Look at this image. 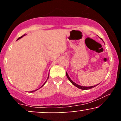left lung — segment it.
<instances>
[{
    "label": "left lung",
    "instance_id": "obj_1",
    "mask_svg": "<svg viewBox=\"0 0 121 121\" xmlns=\"http://www.w3.org/2000/svg\"><path fill=\"white\" fill-rule=\"evenodd\" d=\"M66 77H67V78H68V80H69V81H70V82H71L72 84L74 85L75 86L77 87H78V88L80 89H82V90H87V89H89L93 88V87H94L96 86L97 85L92 86H88V87H87V86H82L78 85V84H76V83L74 82H73V81H72V80H71V79L70 78V77H69V76H68V73H66Z\"/></svg>",
    "mask_w": 121,
    "mask_h": 121
}]
</instances>
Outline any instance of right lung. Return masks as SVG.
I'll return each instance as SVG.
<instances>
[{
  "label": "right lung",
  "mask_w": 121,
  "mask_h": 121,
  "mask_svg": "<svg viewBox=\"0 0 121 121\" xmlns=\"http://www.w3.org/2000/svg\"><path fill=\"white\" fill-rule=\"evenodd\" d=\"M25 35H26V34L23 35V36H21V37H19V38H18V39H17V40L20 39H21V38H22V37H23V36H25ZM48 78H49V76H48V78H47V80H48ZM47 81L45 82V83H44V84H43V85H42V86H41V87H42V86H43V85H44V84H45V83H46V82H47ZM38 89H36V90H35V91H31V92H34V91H37V90H38Z\"/></svg>",
  "instance_id": "right-lung-1"
}]
</instances>
